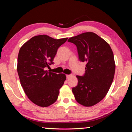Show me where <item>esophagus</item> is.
<instances>
[{"instance_id":"34e87169","label":"esophagus","mask_w":132,"mask_h":132,"mask_svg":"<svg viewBox=\"0 0 132 132\" xmlns=\"http://www.w3.org/2000/svg\"><path fill=\"white\" fill-rule=\"evenodd\" d=\"M66 76L67 79H69V78L71 76V75H66Z\"/></svg>"}]
</instances>
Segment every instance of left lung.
I'll return each instance as SVG.
<instances>
[{"instance_id": "1", "label": "left lung", "mask_w": 132, "mask_h": 132, "mask_svg": "<svg viewBox=\"0 0 132 132\" xmlns=\"http://www.w3.org/2000/svg\"><path fill=\"white\" fill-rule=\"evenodd\" d=\"M68 42L77 47L79 59L86 62L83 76H77L78 84L72 88L75 99L91 106L105 97L113 81L115 64L109 45L95 33L87 32L71 37Z\"/></svg>"}]
</instances>
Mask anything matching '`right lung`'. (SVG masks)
Returning <instances> with one entry per match:
<instances>
[{
    "label": "right lung",
    "mask_w": 132,
    "mask_h": 132,
    "mask_svg": "<svg viewBox=\"0 0 132 132\" xmlns=\"http://www.w3.org/2000/svg\"><path fill=\"white\" fill-rule=\"evenodd\" d=\"M68 38L56 39L46 35L35 36L21 46L17 58V72L23 90L33 103L46 107L56 101L66 76L49 72L58 48Z\"/></svg>",
    "instance_id": "right-lung-1"
}]
</instances>
